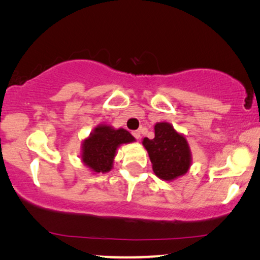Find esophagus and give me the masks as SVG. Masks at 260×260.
<instances>
[{
    "mask_svg": "<svg viewBox=\"0 0 260 260\" xmlns=\"http://www.w3.org/2000/svg\"><path fill=\"white\" fill-rule=\"evenodd\" d=\"M133 135H134V137L136 138V140H140V137H141V131H140V130H135V131H133Z\"/></svg>",
    "mask_w": 260,
    "mask_h": 260,
    "instance_id": "esophagus-1",
    "label": "esophagus"
}]
</instances>
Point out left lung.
<instances>
[{
	"label": "left lung",
	"instance_id": "left-lung-1",
	"mask_svg": "<svg viewBox=\"0 0 260 260\" xmlns=\"http://www.w3.org/2000/svg\"><path fill=\"white\" fill-rule=\"evenodd\" d=\"M155 137L142 141L150 157L155 175L163 181H174L187 174L191 166V151L183 134L168 122L155 124Z\"/></svg>",
	"mask_w": 260,
	"mask_h": 260
}]
</instances>
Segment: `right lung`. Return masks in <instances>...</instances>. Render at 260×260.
<instances>
[{"label": "right lung", "instance_id": "obj_1", "mask_svg": "<svg viewBox=\"0 0 260 260\" xmlns=\"http://www.w3.org/2000/svg\"><path fill=\"white\" fill-rule=\"evenodd\" d=\"M135 141L133 135L123 127L115 129L109 124H99L81 142L80 159L93 174H105L113 168L117 149Z\"/></svg>", "mask_w": 260, "mask_h": 260}]
</instances>
